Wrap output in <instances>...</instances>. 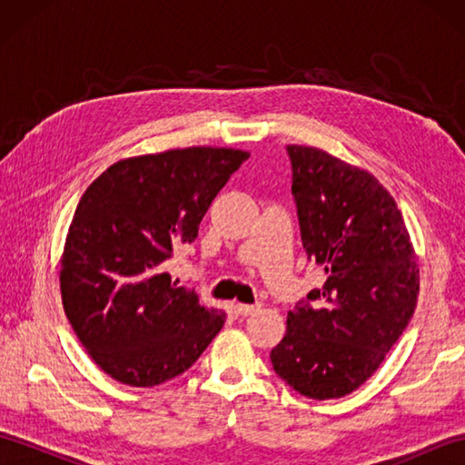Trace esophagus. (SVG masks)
I'll return each mask as SVG.
<instances>
[{"mask_svg":"<svg viewBox=\"0 0 465 465\" xmlns=\"http://www.w3.org/2000/svg\"><path fill=\"white\" fill-rule=\"evenodd\" d=\"M235 310H238L240 315H252L260 310V303H238L235 305Z\"/></svg>","mask_w":465,"mask_h":465,"instance_id":"1","label":"esophagus"}]
</instances>
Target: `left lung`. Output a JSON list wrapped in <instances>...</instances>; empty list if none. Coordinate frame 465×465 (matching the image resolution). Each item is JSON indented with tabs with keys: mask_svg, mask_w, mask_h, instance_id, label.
<instances>
[{
	"mask_svg": "<svg viewBox=\"0 0 465 465\" xmlns=\"http://www.w3.org/2000/svg\"><path fill=\"white\" fill-rule=\"evenodd\" d=\"M308 260L325 283L288 313L275 373L312 400L343 398L380 368L416 310L420 270L398 203L368 172L288 145Z\"/></svg>",
	"mask_w": 465,
	"mask_h": 465,
	"instance_id": "8db88e82",
	"label": "left lung"
}]
</instances>
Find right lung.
I'll return each mask as SVG.
<instances>
[{
  "instance_id": "add662e5",
  "label": "right lung",
  "mask_w": 465,
  "mask_h": 465,
  "mask_svg": "<svg viewBox=\"0 0 465 465\" xmlns=\"http://www.w3.org/2000/svg\"><path fill=\"white\" fill-rule=\"evenodd\" d=\"M250 153L185 147L114 163L82 195L62 255V302L87 353L114 380L152 388L190 370L225 313L172 282L213 197Z\"/></svg>"
}]
</instances>
